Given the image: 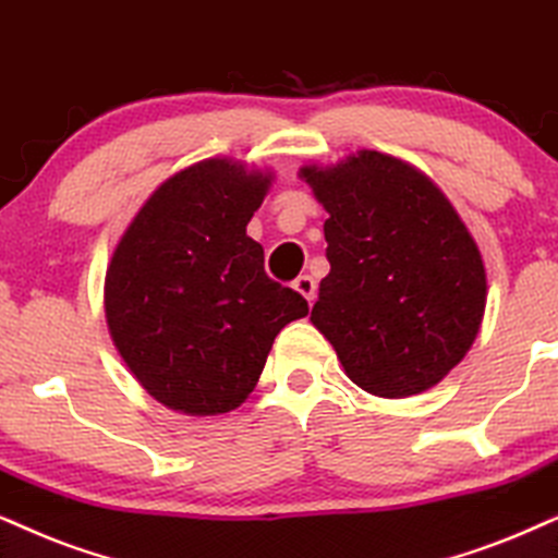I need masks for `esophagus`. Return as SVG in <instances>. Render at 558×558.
Here are the masks:
<instances>
[{
  "instance_id": "1",
  "label": "esophagus",
  "mask_w": 558,
  "mask_h": 558,
  "mask_svg": "<svg viewBox=\"0 0 558 558\" xmlns=\"http://www.w3.org/2000/svg\"><path fill=\"white\" fill-rule=\"evenodd\" d=\"M293 288H295V291H299L308 303H314V299H316V280L312 278V275H299V278L293 280Z\"/></svg>"
}]
</instances>
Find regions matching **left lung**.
Here are the masks:
<instances>
[{
	"label": "left lung",
	"mask_w": 558,
	"mask_h": 558,
	"mask_svg": "<svg viewBox=\"0 0 558 558\" xmlns=\"http://www.w3.org/2000/svg\"><path fill=\"white\" fill-rule=\"evenodd\" d=\"M329 218V275L312 324L352 384L407 399L440 384L474 344L486 306L482 252L446 193L404 159L361 149L303 165Z\"/></svg>",
	"instance_id": "obj_1"
}]
</instances>
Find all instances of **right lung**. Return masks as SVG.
<instances>
[{"mask_svg":"<svg viewBox=\"0 0 558 558\" xmlns=\"http://www.w3.org/2000/svg\"><path fill=\"white\" fill-rule=\"evenodd\" d=\"M275 174L210 157L167 178L133 216L105 272L112 344L146 393L216 417L255 391L278 331L308 314L246 236Z\"/></svg>","mask_w":558,"mask_h":558,"instance_id":"1","label":"right lung"}]
</instances>
